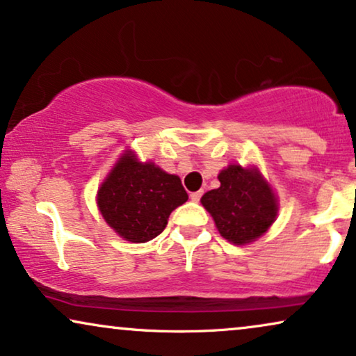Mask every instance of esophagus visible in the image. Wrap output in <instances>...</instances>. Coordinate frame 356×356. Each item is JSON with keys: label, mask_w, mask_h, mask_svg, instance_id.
I'll list each match as a JSON object with an SVG mask.
<instances>
[{"label": "esophagus", "mask_w": 356, "mask_h": 356, "mask_svg": "<svg viewBox=\"0 0 356 356\" xmlns=\"http://www.w3.org/2000/svg\"><path fill=\"white\" fill-rule=\"evenodd\" d=\"M202 195H203V192H202V191H198V192H192V193H191V200H192V202H200Z\"/></svg>", "instance_id": "1"}]
</instances>
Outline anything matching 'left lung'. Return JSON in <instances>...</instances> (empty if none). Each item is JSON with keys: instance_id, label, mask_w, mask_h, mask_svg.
<instances>
[{"instance_id": "obj_1", "label": "left lung", "mask_w": 356, "mask_h": 356, "mask_svg": "<svg viewBox=\"0 0 356 356\" xmlns=\"http://www.w3.org/2000/svg\"><path fill=\"white\" fill-rule=\"evenodd\" d=\"M221 186L202 197V205L215 220L222 238L233 244L252 243L277 216V198L257 169L239 164L221 170Z\"/></svg>"}]
</instances>
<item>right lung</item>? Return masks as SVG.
<instances>
[{"mask_svg": "<svg viewBox=\"0 0 356 356\" xmlns=\"http://www.w3.org/2000/svg\"><path fill=\"white\" fill-rule=\"evenodd\" d=\"M177 175L153 163H138L129 151L97 192V205L107 225L130 243H146L164 231L172 210L187 202Z\"/></svg>", "mask_w": 356, "mask_h": 356, "instance_id": "add662e5", "label": "right lung"}]
</instances>
